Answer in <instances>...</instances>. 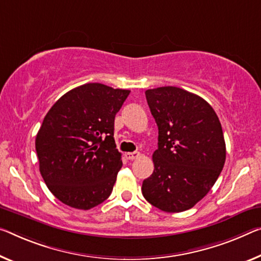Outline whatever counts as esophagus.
<instances>
[{"instance_id":"1","label":"esophagus","mask_w":261,"mask_h":261,"mask_svg":"<svg viewBox=\"0 0 261 261\" xmlns=\"http://www.w3.org/2000/svg\"><path fill=\"white\" fill-rule=\"evenodd\" d=\"M125 156H126L127 160H130V161H133V160L139 158L140 153H138V151H134V153H126Z\"/></svg>"}]
</instances>
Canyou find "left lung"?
I'll list each match as a JSON object with an SVG mask.
<instances>
[{"label": "left lung", "mask_w": 261, "mask_h": 261, "mask_svg": "<svg viewBox=\"0 0 261 261\" xmlns=\"http://www.w3.org/2000/svg\"><path fill=\"white\" fill-rule=\"evenodd\" d=\"M146 98L159 127V148L142 195L162 211L189 210L214 187L225 163L222 125L205 100L179 87L147 90Z\"/></svg>", "instance_id": "left-lung-1"}]
</instances>
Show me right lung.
Returning a JSON list of instances; mask_svg holds the SVG:
<instances>
[{
	"instance_id": "add662e5",
	"label": "right lung",
	"mask_w": 261,
	"mask_h": 261,
	"mask_svg": "<svg viewBox=\"0 0 261 261\" xmlns=\"http://www.w3.org/2000/svg\"><path fill=\"white\" fill-rule=\"evenodd\" d=\"M129 93L85 84L64 94L46 113L36 151L44 182L62 203L90 210L110 197L122 167L114 119Z\"/></svg>"
}]
</instances>
